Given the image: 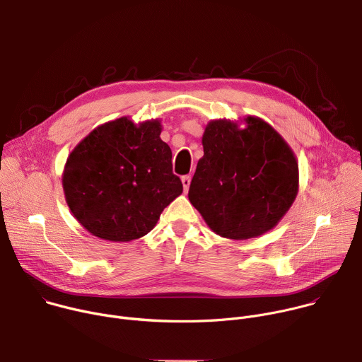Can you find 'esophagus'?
<instances>
[{
  "label": "esophagus",
  "mask_w": 362,
  "mask_h": 362,
  "mask_svg": "<svg viewBox=\"0 0 362 362\" xmlns=\"http://www.w3.org/2000/svg\"><path fill=\"white\" fill-rule=\"evenodd\" d=\"M182 185H183V190L187 192L189 186H190V176H183L182 177Z\"/></svg>",
  "instance_id": "34e87169"
}]
</instances>
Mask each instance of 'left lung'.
<instances>
[{"label":"left lung","mask_w":362,"mask_h":362,"mask_svg":"<svg viewBox=\"0 0 362 362\" xmlns=\"http://www.w3.org/2000/svg\"><path fill=\"white\" fill-rule=\"evenodd\" d=\"M216 119L204 127L203 156L189 200L216 235L245 240L274 229L299 189L298 159L265 120Z\"/></svg>","instance_id":"obj_1"}]
</instances>
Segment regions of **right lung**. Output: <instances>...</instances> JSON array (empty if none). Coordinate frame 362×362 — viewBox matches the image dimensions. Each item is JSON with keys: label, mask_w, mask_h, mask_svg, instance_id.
Wrapping results in <instances>:
<instances>
[{"label": "right lung", "mask_w": 362, "mask_h": 362, "mask_svg": "<svg viewBox=\"0 0 362 362\" xmlns=\"http://www.w3.org/2000/svg\"><path fill=\"white\" fill-rule=\"evenodd\" d=\"M160 133L159 119L134 123L124 116L97 126L71 150L63 190L87 232L110 242L139 239L182 194L172 150Z\"/></svg>", "instance_id": "right-lung-1"}]
</instances>
